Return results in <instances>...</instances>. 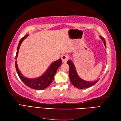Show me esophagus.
<instances>
[{
    "instance_id": "esophagus-1",
    "label": "esophagus",
    "mask_w": 121,
    "mask_h": 121,
    "mask_svg": "<svg viewBox=\"0 0 121 121\" xmlns=\"http://www.w3.org/2000/svg\"><path fill=\"white\" fill-rule=\"evenodd\" d=\"M69 60V57L67 55H63L62 56H61V60L63 63H66Z\"/></svg>"
}]
</instances>
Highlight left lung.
I'll list each match as a JSON object with an SVG mask.
<instances>
[{"instance_id": "8db88e82", "label": "left lung", "mask_w": 121, "mask_h": 121, "mask_svg": "<svg viewBox=\"0 0 121 121\" xmlns=\"http://www.w3.org/2000/svg\"><path fill=\"white\" fill-rule=\"evenodd\" d=\"M100 38L103 40L104 45L106 48V45L104 38L102 36L100 37ZM67 64L69 66V78L70 82L73 86L76 88H78V89H85V88H89L95 85L99 80V79L98 80L93 82H88L83 80L80 77H79L76 71L74 65L73 64L72 61L71 60H69L67 61Z\"/></svg>"}]
</instances>
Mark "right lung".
<instances>
[{"instance_id":"1","label":"right lung","mask_w":121,"mask_h":121,"mask_svg":"<svg viewBox=\"0 0 121 121\" xmlns=\"http://www.w3.org/2000/svg\"><path fill=\"white\" fill-rule=\"evenodd\" d=\"M28 36V35H26L19 41L16 54V59L17 57V55H18V50L20 45H21L22 41ZM61 65V58H60L57 60L53 62L48 68V69L46 70V71L42 75L35 78H28L22 75L18 69V66H17V61H15L16 70L20 79L26 86L32 88V89L36 90H43L50 85L53 81L54 75L56 72V71Z\"/></svg>"}]
</instances>
